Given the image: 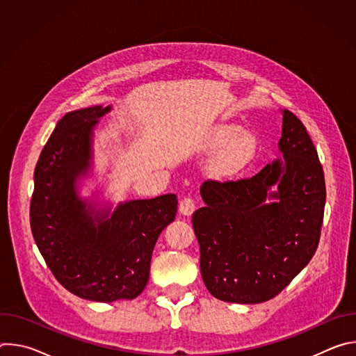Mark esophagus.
Returning <instances> with one entry per match:
<instances>
[{
  "mask_svg": "<svg viewBox=\"0 0 356 356\" xmlns=\"http://www.w3.org/2000/svg\"><path fill=\"white\" fill-rule=\"evenodd\" d=\"M195 210V202L193 198L190 197H184L183 200H180V204H179V211L180 214L186 216V217H190Z\"/></svg>",
  "mask_w": 356,
  "mask_h": 356,
  "instance_id": "obj_1",
  "label": "esophagus"
}]
</instances>
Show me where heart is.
<instances>
[{
  "label": "heart",
  "mask_w": 356,
  "mask_h": 356,
  "mask_svg": "<svg viewBox=\"0 0 356 356\" xmlns=\"http://www.w3.org/2000/svg\"><path fill=\"white\" fill-rule=\"evenodd\" d=\"M229 125L214 128L206 140L207 150H218L213 168L218 175L234 176L245 170L258 154L257 139L249 134L238 132Z\"/></svg>",
  "instance_id": "obj_1"
}]
</instances>
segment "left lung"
I'll return each instance as SVG.
<instances>
[{
  "label": "left lung",
  "mask_w": 356,
  "mask_h": 356,
  "mask_svg": "<svg viewBox=\"0 0 356 356\" xmlns=\"http://www.w3.org/2000/svg\"><path fill=\"white\" fill-rule=\"evenodd\" d=\"M283 159L238 181L202 183L206 207L193 214L200 269L218 300L258 304L277 296L312 261L325 206V181L306 127L283 110Z\"/></svg>",
  "instance_id": "obj_1"
}]
</instances>
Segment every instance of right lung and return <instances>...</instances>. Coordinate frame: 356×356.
<instances>
[{
	"mask_svg": "<svg viewBox=\"0 0 356 356\" xmlns=\"http://www.w3.org/2000/svg\"><path fill=\"white\" fill-rule=\"evenodd\" d=\"M111 106L67 113L47 139L33 173L31 229L58 282L91 301L132 300L146 287L161 232L175 221L176 194L124 201L98 209L80 195L92 170L98 120Z\"/></svg>",
	"mask_w": 356,
	"mask_h": 356,
	"instance_id": "1",
	"label": "right lung"
}]
</instances>
